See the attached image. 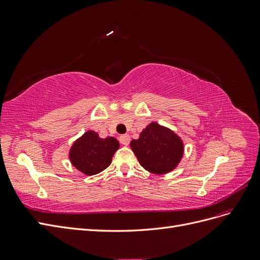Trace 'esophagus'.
Masks as SVG:
<instances>
[{"mask_svg": "<svg viewBox=\"0 0 260 260\" xmlns=\"http://www.w3.org/2000/svg\"><path fill=\"white\" fill-rule=\"evenodd\" d=\"M119 141H120V143L122 145H128L130 143V136L129 135H122V136H120Z\"/></svg>", "mask_w": 260, "mask_h": 260, "instance_id": "1", "label": "esophagus"}]
</instances>
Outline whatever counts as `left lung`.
Segmentation results:
<instances>
[{
	"label": "left lung",
	"instance_id": "left-lung-1",
	"mask_svg": "<svg viewBox=\"0 0 260 260\" xmlns=\"http://www.w3.org/2000/svg\"><path fill=\"white\" fill-rule=\"evenodd\" d=\"M131 149L141 166L157 175L174 170L183 156V142L174 131L152 122L132 140Z\"/></svg>",
	"mask_w": 260,
	"mask_h": 260
}]
</instances>
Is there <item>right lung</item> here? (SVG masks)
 I'll return each mask as SVG.
<instances>
[{
  "instance_id": "1",
  "label": "right lung",
  "mask_w": 260,
  "mask_h": 260,
  "mask_svg": "<svg viewBox=\"0 0 260 260\" xmlns=\"http://www.w3.org/2000/svg\"><path fill=\"white\" fill-rule=\"evenodd\" d=\"M119 142L112 137L101 139L96 132L86 131L78 139L69 151V158L73 166L86 176L96 175L106 169Z\"/></svg>"
}]
</instances>
